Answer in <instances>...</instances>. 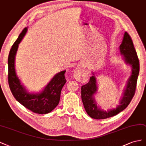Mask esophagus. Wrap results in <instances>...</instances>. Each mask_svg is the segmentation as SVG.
<instances>
[{"label": "esophagus", "mask_w": 146, "mask_h": 146, "mask_svg": "<svg viewBox=\"0 0 146 146\" xmlns=\"http://www.w3.org/2000/svg\"><path fill=\"white\" fill-rule=\"evenodd\" d=\"M73 76L74 78H76L78 81H81L82 78V72L78 69L75 70L73 73Z\"/></svg>", "instance_id": "34e87169"}]
</instances>
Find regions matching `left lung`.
Returning a JSON list of instances; mask_svg holds the SVG:
<instances>
[{
    "mask_svg": "<svg viewBox=\"0 0 146 146\" xmlns=\"http://www.w3.org/2000/svg\"><path fill=\"white\" fill-rule=\"evenodd\" d=\"M121 54L124 56L125 62L132 67V73L127 84L120 105L116 109L108 111H103L98 108L96 102L93 98V94L97 90L96 81L95 76H92L89 82L81 87V98L87 114L92 118L102 119L113 116L124 110L129 106L135 95L137 79L139 72V61L134 47L132 39L127 32H125L122 44L119 46Z\"/></svg>",
    "mask_w": 146,
    "mask_h": 146,
    "instance_id": "1",
    "label": "left lung"
}]
</instances>
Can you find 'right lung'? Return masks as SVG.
Listing matches in <instances>:
<instances>
[{"label": "right lung", "mask_w": 146, "mask_h": 146, "mask_svg": "<svg viewBox=\"0 0 146 146\" xmlns=\"http://www.w3.org/2000/svg\"><path fill=\"white\" fill-rule=\"evenodd\" d=\"M27 31L25 28L13 45L8 59L9 87L14 97L27 109L38 114H46L52 111L59 102L60 92L67 80L65 70L56 74L40 93L30 94L25 89L16 75L15 59L19 44Z\"/></svg>", "instance_id": "add662e5"}]
</instances>
